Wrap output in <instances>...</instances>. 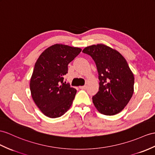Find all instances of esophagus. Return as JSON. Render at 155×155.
I'll use <instances>...</instances> for the list:
<instances>
[{"mask_svg":"<svg viewBox=\"0 0 155 155\" xmlns=\"http://www.w3.org/2000/svg\"><path fill=\"white\" fill-rule=\"evenodd\" d=\"M80 88L81 89H83V90H85L86 88H87V87H86L85 85H84V86H81V87H80Z\"/></svg>","mask_w":155,"mask_h":155,"instance_id":"1","label":"esophagus"}]
</instances>
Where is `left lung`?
<instances>
[{"mask_svg":"<svg viewBox=\"0 0 155 155\" xmlns=\"http://www.w3.org/2000/svg\"><path fill=\"white\" fill-rule=\"evenodd\" d=\"M91 56L99 74V91L93 97L97 110L112 116L121 112L134 93V76L119 52L103 44L85 47L82 51Z\"/></svg>","mask_w":155,"mask_h":155,"instance_id":"obj_1","label":"left lung"}]
</instances>
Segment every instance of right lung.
I'll list each match as a JSON object with an SVG mask.
<instances>
[{"instance_id":"obj_1","label":"right lung","mask_w":155,"mask_h":155,"mask_svg":"<svg viewBox=\"0 0 155 155\" xmlns=\"http://www.w3.org/2000/svg\"><path fill=\"white\" fill-rule=\"evenodd\" d=\"M81 49L62 44L47 48L34 67L30 91L35 103L49 118H58L69 110L77 91L64 81L68 65Z\"/></svg>"}]
</instances>
